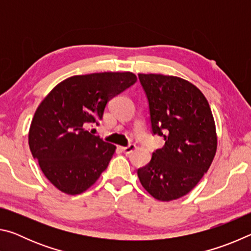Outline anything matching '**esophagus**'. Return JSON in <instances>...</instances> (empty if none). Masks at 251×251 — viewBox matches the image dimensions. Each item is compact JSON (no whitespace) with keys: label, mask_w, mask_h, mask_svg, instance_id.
Masks as SVG:
<instances>
[{"label":"esophagus","mask_w":251,"mask_h":251,"mask_svg":"<svg viewBox=\"0 0 251 251\" xmlns=\"http://www.w3.org/2000/svg\"><path fill=\"white\" fill-rule=\"evenodd\" d=\"M136 148V146L134 145V144H130V145H128L127 147H122V151L125 152V154H130V152H133L134 150Z\"/></svg>","instance_id":"esophagus-1"}]
</instances>
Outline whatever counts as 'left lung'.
<instances>
[{"label": "left lung", "mask_w": 251, "mask_h": 251, "mask_svg": "<svg viewBox=\"0 0 251 251\" xmlns=\"http://www.w3.org/2000/svg\"><path fill=\"white\" fill-rule=\"evenodd\" d=\"M138 77L150 104L152 134L164 137L165 145L137 175L157 201H175L198 184L214 160V116L205 95L188 80L163 74Z\"/></svg>", "instance_id": "8db88e82"}]
</instances>
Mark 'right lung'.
<instances>
[{"label":"right lung","instance_id":"1","mask_svg":"<svg viewBox=\"0 0 251 251\" xmlns=\"http://www.w3.org/2000/svg\"><path fill=\"white\" fill-rule=\"evenodd\" d=\"M136 80L131 72L75 75L41 101L29 126V150L45 177L62 193H84L107 168L116 146L86 127L99 124L108 100Z\"/></svg>","mask_w":251,"mask_h":251}]
</instances>
